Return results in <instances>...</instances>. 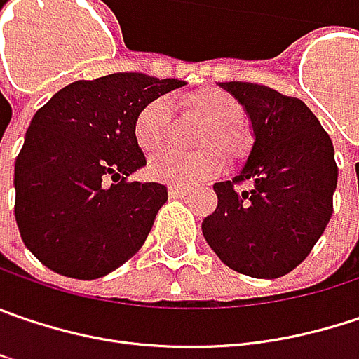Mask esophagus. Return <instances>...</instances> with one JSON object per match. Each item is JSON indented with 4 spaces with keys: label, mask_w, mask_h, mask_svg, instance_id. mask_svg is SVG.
<instances>
[{
    "label": "esophagus",
    "mask_w": 359,
    "mask_h": 359,
    "mask_svg": "<svg viewBox=\"0 0 359 359\" xmlns=\"http://www.w3.org/2000/svg\"><path fill=\"white\" fill-rule=\"evenodd\" d=\"M168 195H170V197H184V195H189V189H182V187L170 184V187H168Z\"/></svg>",
    "instance_id": "obj_1"
}]
</instances>
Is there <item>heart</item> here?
Instances as JSON below:
<instances>
[{
	"label": "heart",
	"mask_w": 359,
	"mask_h": 359,
	"mask_svg": "<svg viewBox=\"0 0 359 359\" xmlns=\"http://www.w3.org/2000/svg\"><path fill=\"white\" fill-rule=\"evenodd\" d=\"M187 107L209 126L203 130L199 144L203 148L217 146L231 160L242 158L248 148V134L236 123L242 117V105L233 95L222 89H203L187 97ZM170 107L164 97L148 101L134 119V136L144 152H152L168 136ZM223 170V158L217 150L184 154L179 150H160L148 162L152 179L175 187H193L215 179Z\"/></svg>",
	"instance_id": "1"
}]
</instances>
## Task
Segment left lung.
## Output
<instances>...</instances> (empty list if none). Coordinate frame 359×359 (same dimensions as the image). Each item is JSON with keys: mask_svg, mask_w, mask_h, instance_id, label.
Segmentation results:
<instances>
[{"mask_svg": "<svg viewBox=\"0 0 359 359\" xmlns=\"http://www.w3.org/2000/svg\"><path fill=\"white\" fill-rule=\"evenodd\" d=\"M219 87L240 101L254 144L233 180L213 184L217 209L201 229L231 270L278 278L305 260L331 219L333 144L301 99L242 81ZM243 180L250 182L248 191L235 187Z\"/></svg>", "mask_w": 359, "mask_h": 359, "instance_id": "obj_1", "label": "left lung"}]
</instances>
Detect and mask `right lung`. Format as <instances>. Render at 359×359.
Wrapping results in <instances>:
<instances>
[{
	"label": "right lung",
	"mask_w": 359,
	"mask_h": 359,
	"mask_svg": "<svg viewBox=\"0 0 359 359\" xmlns=\"http://www.w3.org/2000/svg\"><path fill=\"white\" fill-rule=\"evenodd\" d=\"M187 83L144 73L74 81L36 111L15 158V223L50 270L93 280L146 242L168 193L128 182L146 166L134 136L137 111Z\"/></svg>",
	"instance_id": "right-lung-1"
}]
</instances>
